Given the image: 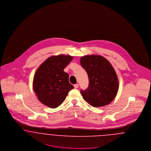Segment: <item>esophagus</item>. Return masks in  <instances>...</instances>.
I'll use <instances>...</instances> for the list:
<instances>
[{
    "mask_svg": "<svg viewBox=\"0 0 151 151\" xmlns=\"http://www.w3.org/2000/svg\"><path fill=\"white\" fill-rule=\"evenodd\" d=\"M78 87H79V84H76L74 85V88H75L76 89V88H78Z\"/></svg>",
    "mask_w": 151,
    "mask_h": 151,
    "instance_id": "34e87169",
    "label": "esophagus"
}]
</instances>
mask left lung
Masks as SVG:
<instances>
[{"label":"left lung","mask_w":151,"mask_h":151,"mask_svg":"<svg viewBox=\"0 0 151 151\" xmlns=\"http://www.w3.org/2000/svg\"><path fill=\"white\" fill-rule=\"evenodd\" d=\"M80 64L86 70L89 86L81 93L93 107L109 104L115 98L119 88L117 75L108 60L101 55H85L80 58Z\"/></svg>","instance_id":"8db88e82"}]
</instances>
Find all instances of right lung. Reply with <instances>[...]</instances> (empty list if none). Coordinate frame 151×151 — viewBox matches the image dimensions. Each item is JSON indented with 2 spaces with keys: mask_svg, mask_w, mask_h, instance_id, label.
<instances>
[{
  "mask_svg": "<svg viewBox=\"0 0 151 151\" xmlns=\"http://www.w3.org/2000/svg\"><path fill=\"white\" fill-rule=\"evenodd\" d=\"M72 59L70 55L51 56L37 70L33 88L37 99L43 105L50 108H57L73 88L69 82L68 74L63 71Z\"/></svg>",
  "mask_w": 151,
  "mask_h": 151,
  "instance_id": "1",
  "label": "right lung"
}]
</instances>
